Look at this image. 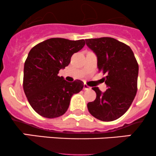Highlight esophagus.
Masks as SVG:
<instances>
[{
    "instance_id": "34e87169",
    "label": "esophagus",
    "mask_w": 156,
    "mask_h": 156,
    "mask_svg": "<svg viewBox=\"0 0 156 156\" xmlns=\"http://www.w3.org/2000/svg\"><path fill=\"white\" fill-rule=\"evenodd\" d=\"M84 90H90V87L89 86L87 85V84H84Z\"/></svg>"
}]
</instances>
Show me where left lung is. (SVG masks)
Instances as JSON below:
<instances>
[{"instance_id": "left-lung-1", "label": "left lung", "mask_w": 156, "mask_h": 156, "mask_svg": "<svg viewBox=\"0 0 156 156\" xmlns=\"http://www.w3.org/2000/svg\"><path fill=\"white\" fill-rule=\"evenodd\" d=\"M85 41L97 55L99 72L106 75L103 81L108 87L104 93L98 87L92 88L97 97L87 103L88 111L103 122L115 121L126 112L136 96L137 61L130 47L112 37Z\"/></svg>"}]
</instances>
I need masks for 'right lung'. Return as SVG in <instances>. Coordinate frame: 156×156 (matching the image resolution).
Segmentation results:
<instances>
[{
    "mask_svg": "<svg viewBox=\"0 0 156 156\" xmlns=\"http://www.w3.org/2000/svg\"><path fill=\"white\" fill-rule=\"evenodd\" d=\"M85 45L84 40L53 37L31 48L25 62L23 90L33 109L48 119L62 115L71 97L84 87L80 80L68 82L58 76L70 63L71 57Z\"/></svg>",
    "mask_w": 156,
    "mask_h": 156,
    "instance_id": "add662e5",
    "label": "right lung"
}]
</instances>
